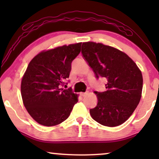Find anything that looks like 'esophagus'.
Listing matches in <instances>:
<instances>
[{"mask_svg": "<svg viewBox=\"0 0 159 159\" xmlns=\"http://www.w3.org/2000/svg\"><path fill=\"white\" fill-rule=\"evenodd\" d=\"M88 94V92H85V93H80V95H81V96H82V97H84V96H85V95Z\"/></svg>", "mask_w": 159, "mask_h": 159, "instance_id": "1", "label": "esophagus"}]
</instances>
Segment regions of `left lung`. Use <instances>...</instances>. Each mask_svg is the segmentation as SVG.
<instances>
[{
    "label": "left lung",
    "mask_w": 159,
    "mask_h": 159,
    "mask_svg": "<svg viewBox=\"0 0 159 159\" xmlns=\"http://www.w3.org/2000/svg\"><path fill=\"white\" fill-rule=\"evenodd\" d=\"M82 53L95 77L106 80V91H95L98 103L90 110L91 116L106 127L121 125L129 119L140 101V70L127 54L102 43H83Z\"/></svg>",
    "instance_id": "obj_1"
}]
</instances>
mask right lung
<instances>
[{"label": "right lung", "mask_w": 159, "mask_h": 159, "mask_svg": "<svg viewBox=\"0 0 159 159\" xmlns=\"http://www.w3.org/2000/svg\"><path fill=\"white\" fill-rule=\"evenodd\" d=\"M82 43L43 51L32 58L21 84L23 103L41 125H59L69 116L77 95L61 86L69 77L71 62L81 51Z\"/></svg>", "instance_id": "add662e5"}]
</instances>
